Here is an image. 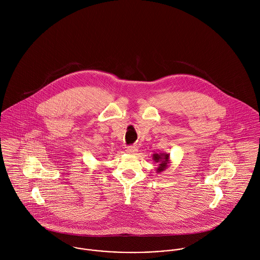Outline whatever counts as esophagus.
Returning a JSON list of instances; mask_svg holds the SVG:
<instances>
[{
	"label": "esophagus",
	"mask_w": 260,
	"mask_h": 260,
	"mask_svg": "<svg viewBox=\"0 0 260 260\" xmlns=\"http://www.w3.org/2000/svg\"><path fill=\"white\" fill-rule=\"evenodd\" d=\"M137 151H138V149H137L136 146H128L127 149H126V152L128 154H135Z\"/></svg>",
	"instance_id": "34e87169"
}]
</instances>
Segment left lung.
I'll return each instance as SVG.
<instances>
[{
  "label": "left lung",
  "mask_w": 260,
  "mask_h": 260,
  "mask_svg": "<svg viewBox=\"0 0 260 260\" xmlns=\"http://www.w3.org/2000/svg\"><path fill=\"white\" fill-rule=\"evenodd\" d=\"M153 160L158 163V168H157V172H162L164 171L167 167L168 164L170 163L169 161V154L167 153H155L153 154Z\"/></svg>",
  "instance_id": "1"
}]
</instances>
